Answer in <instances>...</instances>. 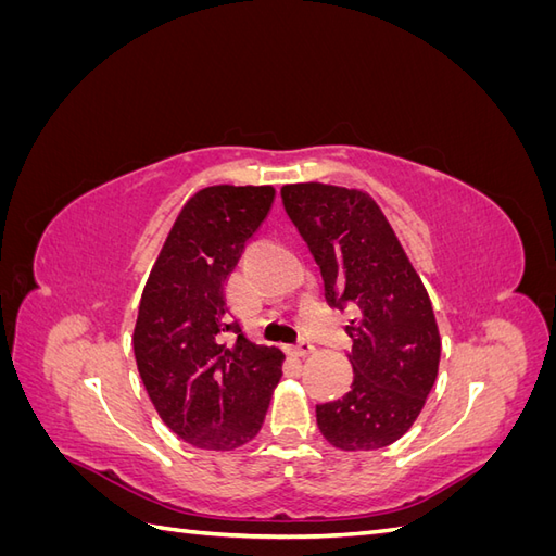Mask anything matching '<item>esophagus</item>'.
<instances>
[{
  "instance_id": "1",
  "label": "esophagus",
  "mask_w": 556,
  "mask_h": 556,
  "mask_svg": "<svg viewBox=\"0 0 556 556\" xmlns=\"http://www.w3.org/2000/svg\"><path fill=\"white\" fill-rule=\"evenodd\" d=\"M315 350V345L311 343V341H306V339H301L296 345H292V348H288V352L292 357H308L311 352Z\"/></svg>"
}]
</instances>
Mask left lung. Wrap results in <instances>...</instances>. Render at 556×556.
Segmentation results:
<instances>
[{"label": "left lung", "mask_w": 556, "mask_h": 556, "mask_svg": "<svg viewBox=\"0 0 556 556\" xmlns=\"http://www.w3.org/2000/svg\"><path fill=\"white\" fill-rule=\"evenodd\" d=\"M282 206L308 243L329 306H352L350 392L319 403L317 427L345 452L380 450L417 419L439 376L441 336L429 294L394 229L366 192L282 185Z\"/></svg>", "instance_id": "obj_1"}]
</instances>
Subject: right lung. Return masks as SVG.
Wrapping results in <instances>:
<instances>
[{"mask_svg":"<svg viewBox=\"0 0 556 556\" xmlns=\"http://www.w3.org/2000/svg\"><path fill=\"white\" fill-rule=\"evenodd\" d=\"M271 185H213L178 213L141 294L134 357L162 422L201 450L255 439L282 376L225 304V280L274 204Z\"/></svg>","mask_w":556,"mask_h":556,"instance_id":"obj_1","label":"right lung"}]
</instances>
